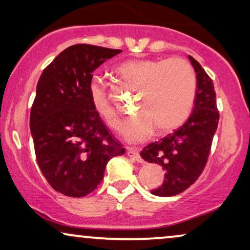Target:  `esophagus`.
<instances>
[{"mask_svg":"<svg viewBox=\"0 0 250 250\" xmlns=\"http://www.w3.org/2000/svg\"><path fill=\"white\" fill-rule=\"evenodd\" d=\"M126 155H128L129 157H131V159H133L137 162H140L142 163V157H140L139 155V152L135 148H128L126 149Z\"/></svg>","mask_w":250,"mask_h":250,"instance_id":"1","label":"esophagus"}]
</instances>
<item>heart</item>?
Listing matches in <instances>:
<instances>
[{
    "mask_svg": "<svg viewBox=\"0 0 250 250\" xmlns=\"http://www.w3.org/2000/svg\"><path fill=\"white\" fill-rule=\"evenodd\" d=\"M117 73L130 89L138 90L135 117L122 126L129 142L139 143L152 135L177 129L190 114L196 95V75L182 59L130 60L117 68ZM89 95L95 111L113 128L120 115L107 95V85L94 76Z\"/></svg>",
    "mask_w": 250,
    "mask_h": 250,
    "instance_id": "obj_1",
    "label": "heart"
}]
</instances>
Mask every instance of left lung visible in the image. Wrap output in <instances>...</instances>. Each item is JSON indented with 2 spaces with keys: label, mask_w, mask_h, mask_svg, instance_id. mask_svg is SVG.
<instances>
[{
  "label": "left lung",
  "mask_w": 250,
  "mask_h": 250,
  "mask_svg": "<svg viewBox=\"0 0 250 250\" xmlns=\"http://www.w3.org/2000/svg\"><path fill=\"white\" fill-rule=\"evenodd\" d=\"M188 59L197 78L190 117L180 128L140 152L144 160L160 165L165 171L163 184L152 190L153 195L160 197L180 194L198 179L208 159L219 125L220 114L212 79L192 56L189 55Z\"/></svg>",
  "instance_id": "left-lung-1"
}]
</instances>
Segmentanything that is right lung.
I'll return each mask as SVG.
<instances>
[{"label": "right lung", "instance_id": "add662e5", "mask_svg": "<svg viewBox=\"0 0 250 250\" xmlns=\"http://www.w3.org/2000/svg\"><path fill=\"white\" fill-rule=\"evenodd\" d=\"M121 50L72 45L44 69L30 111L38 167L54 190L83 197L103 180L105 167L125 149L95 111L89 83L98 66Z\"/></svg>", "mask_w": 250, "mask_h": 250}]
</instances>
